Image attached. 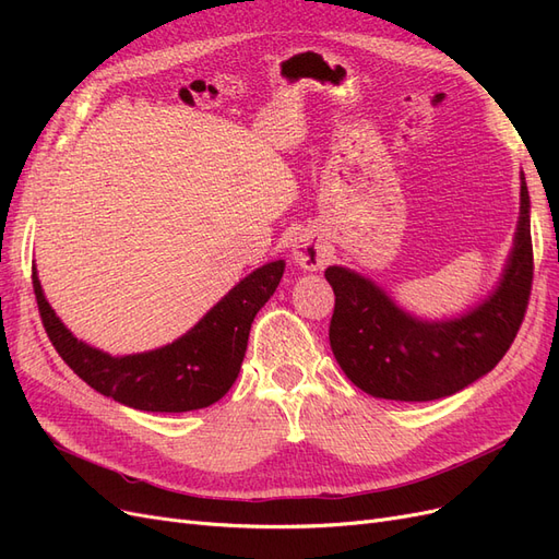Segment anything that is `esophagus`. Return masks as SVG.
Returning <instances> with one entry per match:
<instances>
[{
	"instance_id": "1",
	"label": "esophagus",
	"mask_w": 559,
	"mask_h": 559,
	"mask_svg": "<svg viewBox=\"0 0 559 559\" xmlns=\"http://www.w3.org/2000/svg\"><path fill=\"white\" fill-rule=\"evenodd\" d=\"M292 259L302 270H319L326 263V251L310 235H300L292 245Z\"/></svg>"
}]
</instances>
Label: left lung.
I'll return each instance as SVG.
<instances>
[{
	"mask_svg": "<svg viewBox=\"0 0 559 559\" xmlns=\"http://www.w3.org/2000/svg\"><path fill=\"white\" fill-rule=\"evenodd\" d=\"M530 191L520 175V216L497 286L468 312L421 319L403 310L373 280L329 265L335 294L329 341L343 373L386 401H433L462 392L492 370L515 341L527 310L534 259Z\"/></svg>",
	"mask_w": 559,
	"mask_h": 559,
	"instance_id": "obj_1",
	"label": "left lung"
}]
</instances>
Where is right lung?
<instances>
[{
  "label": "right lung",
  "mask_w": 559,
  "mask_h": 559,
  "mask_svg": "<svg viewBox=\"0 0 559 559\" xmlns=\"http://www.w3.org/2000/svg\"><path fill=\"white\" fill-rule=\"evenodd\" d=\"M284 265L280 259L257 267L177 341L126 357L91 347L62 324L44 296L37 267L32 286L50 343L95 392L134 411L189 413L216 403L238 380L251 321L275 294Z\"/></svg>",
  "instance_id": "1"
}]
</instances>
